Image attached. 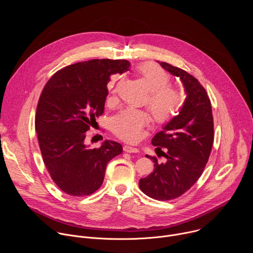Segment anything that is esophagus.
<instances>
[{
    "instance_id": "34e87169",
    "label": "esophagus",
    "mask_w": 253,
    "mask_h": 253,
    "mask_svg": "<svg viewBox=\"0 0 253 253\" xmlns=\"http://www.w3.org/2000/svg\"><path fill=\"white\" fill-rule=\"evenodd\" d=\"M123 149L127 153H138L139 152V150L136 147H132V146H128V145H125L123 147Z\"/></svg>"
}]
</instances>
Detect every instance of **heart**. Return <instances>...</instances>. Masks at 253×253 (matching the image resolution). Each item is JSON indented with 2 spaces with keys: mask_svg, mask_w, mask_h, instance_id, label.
<instances>
[{
  "mask_svg": "<svg viewBox=\"0 0 253 253\" xmlns=\"http://www.w3.org/2000/svg\"><path fill=\"white\" fill-rule=\"evenodd\" d=\"M138 74L150 91L147 105L154 119L160 123L170 120L181 106L183 97L177 89L167 85L169 75L162 68L152 63L141 65L138 68ZM120 83L113 89V94L117 93ZM149 122L150 116L146 111L127 109L111 119L110 127L118 137L135 141Z\"/></svg>",
  "mask_w": 253,
  "mask_h": 253,
  "instance_id": "1",
  "label": "heart"
}]
</instances>
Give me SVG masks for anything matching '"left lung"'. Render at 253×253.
Listing matches in <instances>:
<instances>
[{"instance_id":"left-lung-1","label":"left lung","mask_w":253,"mask_h":253,"mask_svg":"<svg viewBox=\"0 0 253 253\" xmlns=\"http://www.w3.org/2000/svg\"><path fill=\"white\" fill-rule=\"evenodd\" d=\"M160 66L181 81L186 94L179 113L152 138L156 150L166 149L165 162L151 157L154 170L141 178L143 193L156 200H171L185 193L201 176L213 145L214 129L209 97L203 86L186 71L165 62Z\"/></svg>"}]
</instances>
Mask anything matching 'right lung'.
<instances>
[{"label": "right lung", "mask_w": 253, "mask_h": 253, "mask_svg": "<svg viewBox=\"0 0 253 253\" xmlns=\"http://www.w3.org/2000/svg\"><path fill=\"white\" fill-rule=\"evenodd\" d=\"M127 60L94 59L67 66L44 87L35 128L43 161L56 185L73 196L90 195L103 183L107 164L122 153L121 144L85 143L86 132L104 112L110 76L128 71Z\"/></svg>", "instance_id": "right-lung-1"}]
</instances>
